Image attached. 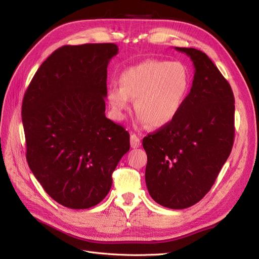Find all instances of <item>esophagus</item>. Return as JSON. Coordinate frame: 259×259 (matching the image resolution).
<instances>
[{
	"instance_id": "1",
	"label": "esophagus",
	"mask_w": 259,
	"mask_h": 259,
	"mask_svg": "<svg viewBox=\"0 0 259 259\" xmlns=\"http://www.w3.org/2000/svg\"><path fill=\"white\" fill-rule=\"evenodd\" d=\"M140 145V138L136 134H132L131 135V147L132 148H138Z\"/></svg>"
}]
</instances>
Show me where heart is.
I'll use <instances>...</instances> for the list:
<instances>
[{"instance_id":"b5f03b06","label":"heart","mask_w":259,"mask_h":259,"mask_svg":"<svg viewBox=\"0 0 259 259\" xmlns=\"http://www.w3.org/2000/svg\"><path fill=\"white\" fill-rule=\"evenodd\" d=\"M119 80L121 86L111 84L107 92L112 119L124 120L136 99L137 122L153 128L175 120L189 89L188 70L178 61L147 59L124 69Z\"/></svg>"}]
</instances>
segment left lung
I'll use <instances>...</instances> for the list:
<instances>
[{
  "label": "left lung",
  "mask_w": 259,
  "mask_h": 259,
  "mask_svg": "<svg viewBox=\"0 0 259 259\" xmlns=\"http://www.w3.org/2000/svg\"><path fill=\"white\" fill-rule=\"evenodd\" d=\"M193 62L192 88L173 122L143 139L146 185L160 205L183 209L210 190L234 140L231 86L205 53L175 48Z\"/></svg>",
  "instance_id": "obj_1"
}]
</instances>
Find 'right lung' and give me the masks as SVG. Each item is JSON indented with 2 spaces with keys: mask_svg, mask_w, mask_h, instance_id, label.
I'll use <instances>...</instances> for the list:
<instances>
[{
  "mask_svg": "<svg viewBox=\"0 0 259 259\" xmlns=\"http://www.w3.org/2000/svg\"><path fill=\"white\" fill-rule=\"evenodd\" d=\"M113 43L65 45L37 69L22 100L27 161L52 199L84 209L103 201L130 150V134L106 117Z\"/></svg>",
  "mask_w": 259,
  "mask_h": 259,
  "instance_id": "obj_1",
  "label": "right lung"
}]
</instances>
